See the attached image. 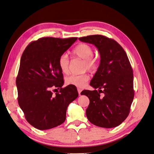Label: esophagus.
<instances>
[{"label": "esophagus", "instance_id": "esophagus-1", "mask_svg": "<svg viewBox=\"0 0 154 154\" xmlns=\"http://www.w3.org/2000/svg\"><path fill=\"white\" fill-rule=\"evenodd\" d=\"M82 90L81 88H77V91H78V93H79V95H80Z\"/></svg>", "mask_w": 154, "mask_h": 154}]
</instances>
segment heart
<instances>
[{"label": "heart", "mask_w": 154, "mask_h": 154, "mask_svg": "<svg viewBox=\"0 0 154 154\" xmlns=\"http://www.w3.org/2000/svg\"><path fill=\"white\" fill-rule=\"evenodd\" d=\"M72 53L74 56L84 60L85 69L91 72H95L98 70L100 60L97 57L93 56L94 50L91 46L85 43H80L74 48ZM58 64L63 73H68L69 59L66 54H63L59 57ZM89 79L90 77L87 74L71 75L66 79V83L67 85H74L77 87H84Z\"/></svg>", "instance_id": "heart-1"}]
</instances>
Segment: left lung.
Listing matches in <instances>:
<instances>
[{
    "label": "left lung",
    "mask_w": 154,
    "mask_h": 154,
    "mask_svg": "<svg viewBox=\"0 0 154 154\" xmlns=\"http://www.w3.org/2000/svg\"><path fill=\"white\" fill-rule=\"evenodd\" d=\"M79 39L95 45L100 56L99 67L90 83L95 90L81 92L90 100L87 117L97 126L116 127L129 115L134 96L133 72L128 56L116 41L104 36L90 35Z\"/></svg>",
    "instance_id": "obj_1"
}]
</instances>
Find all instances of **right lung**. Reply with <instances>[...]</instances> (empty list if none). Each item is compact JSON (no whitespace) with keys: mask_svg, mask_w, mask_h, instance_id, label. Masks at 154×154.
<instances>
[{"mask_svg":"<svg viewBox=\"0 0 154 154\" xmlns=\"http://www.w3.org/2000/svg\"><path fill=\"white\" fill-rule=\"evenodd\" d=\"M77 38H42L27 46L16 79L18 102L26 121L39 130L63 124L69 104L79 94L76 87L62 88L64 79L58 60ZM53 88L60 89L53 94Z\"/></svg>","mask_w":154,"mask_h":154,"instance_id":"add662e5","label":"right lung"}]
</instances>
